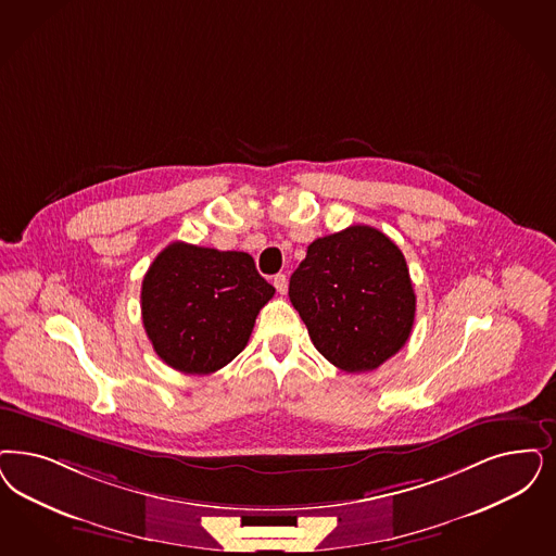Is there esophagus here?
Here are the masks:
<instances>
[{
	"mask_svg": "<svg viewBox=\"0 0 556 556\" xmlns=\"http://www.w3.org/2000/svg\"><path fill=\"white\" fill-rule=\"evenodd\" d=\"M273 286H275V289L281 293V295H286L288 293V277L286 275H275V279H273Z\"/></svg>",
	"mask_w": 556,
	"mask_h": 556,
	"instance_id": "34e87169",
	"label": "esophagus"
}]
</instances>
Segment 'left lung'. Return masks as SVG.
<instances>
[{"label":"left lung","mask_w":556,"mask_h":556,"mask_svg":"<svg viewBox=\"0 0 556 556\" xmlns=\"http://www.w3.org/2000/svg\"><path fill=\"white\" fill-rule=\"evenodd\" d=\"M289 300L314 346L346 374L396 355L415 323V289L401 249L371 226L314 240L289 279Z\"/></svg>","instance_id":"obj_1"}]
</instances>
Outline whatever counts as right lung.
<instances>
[{"label":"right lung","mask_w":556,"mask_h":556,"mask_svg":"<svg viewBox=\"0 0 556 556\" xmlns=\"http://www.w3.org/2000/svg\"><path fill=\"white\" fill-rule=\"evenodd\" d=\"M273 295L247 252L173 242L143 277L141 318L164 364L205 376L247 346Z\"/></svg>","instance_id":"right-lung-1"}]
</instances>
